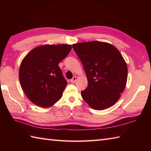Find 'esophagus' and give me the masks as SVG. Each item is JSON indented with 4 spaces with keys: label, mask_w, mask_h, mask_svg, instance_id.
<instances>
[{
    "label": "esophagus",
    "mask_w": 151,
    "mask_h": 151,
    "mask_svg": "<svg viewBox=\"0 0 151 151\" xmlns=\"http://www.w3.org/2000/svg\"><path fill=\"white\" fill-rule=\"evenodd\" d=\"M76 76H74V77H73V78L72 79H70V82H72V83H75V82H76Z\"/></svg>",
    "instance_id": "34e87169"
}]
</instances>
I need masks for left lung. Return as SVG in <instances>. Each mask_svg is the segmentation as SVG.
<instances>
[{"mask_svg":"<svg viewBox=\"0 0 151 151\" xmlns=\"http://www.w3.org/2000/svg\"><path fill=\"white\" fill-rule=\"evenodd\" d=\"M73 48L88 81V88L81 91L83 99L98 110L114 105L127 81V65L119 51L110 43L96 41L73 44Z\"/></svg>","mask_w":151,"mask_h":151,"instance_id":"left-lung-1","label":"left lung"}]
</instances>
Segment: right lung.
<instances>
[{"label":"right lung","mask_w":151,"mask_h":151,"mask_svg":"<svg viewBox=\"0 0 151 151\" xmlns=\"http://www.w3.org/2000/svg\"><path fill=\"white\" fill-rule=\"evenodd\" d=\"M71 49L67 44L45 45L35 48L25 56L19 68V81L33 103L47 108L62 97L67 82L58 64Z\"/></svg>","instance_id":"obj_1"}]
</instances>
